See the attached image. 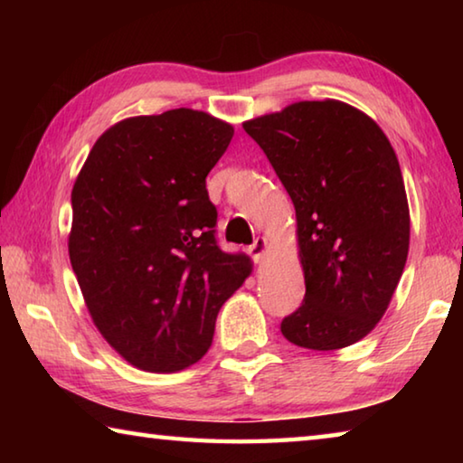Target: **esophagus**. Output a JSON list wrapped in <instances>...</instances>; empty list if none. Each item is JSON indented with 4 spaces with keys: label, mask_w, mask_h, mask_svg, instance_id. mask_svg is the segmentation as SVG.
Returning <instances> with one entry per match:
<instances>
[{
    "label": "esophagus",
    "mask_w": 463,
    "mask_h": 463,
    "mask_svg": "<svg viewBox=\"0 0 463 463\" xmlns=\"http://www.w3.org/2000/svg\"><path fill=\"white\" fill-rule=\"evenodd\" d=\"M249 253H250V257H253V260H255L257 263L263 261L265 253H268V239H265V237H257L253 245L249 247Z\"/></svg>",
    "instance_id": "1"
}]
</instances>
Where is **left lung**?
Listing matches in <instances>:
<instances>
[{
  "instance_id": "1",
  "label": "left lung",
  "mask_w": 463,
  "mask_h": 463,
  "mask_svg": "<svg viewBox=\"0 0 463 463\" xmlns=\"http://www.w3.org/2000/svg\"><path fill=\"white\" fill-rule=\"evenodd\" d=\"M242 128L296 208L307 294L281 320V335L315 351L349 347L383 317L409 255L394 148L370 116L339 99L296 101Z\"/></svg>"
}]
</instances>
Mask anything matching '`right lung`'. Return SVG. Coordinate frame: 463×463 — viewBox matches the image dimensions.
I'll return each mask as SVG.
<instances>
[{"label": "right lung", "instance_id": "right-lung-1", "mask_svg": "<svg viewBox=\"0 0 463 463\" xmlns=\"http://www.w3.org/2000/svg\"><path fill=\"white\" fill-rule=\"evenodd\" d=\"M232 135L190 108L135 116L96 140L75 179L69 260L93 325L138 370L202 359L250 273L247 255L218 247L206 190Z\"/></svg>", "mask_w": 463, "mask_h": 463}]
</instances>
